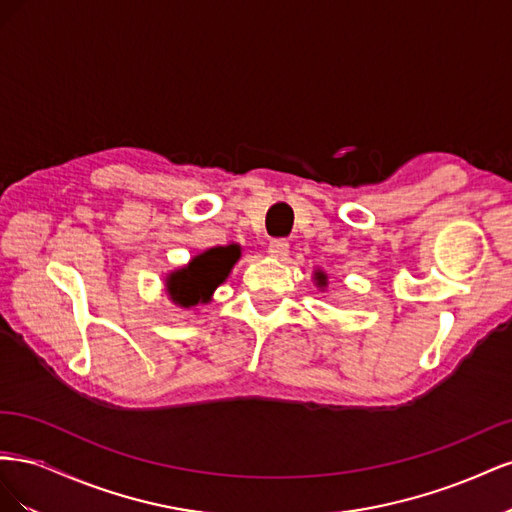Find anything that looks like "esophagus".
<instances>
[{"label":"esophagus","instance_id":"esophagus-1","mask_svg":"<svg viewBox=\"0 0 512 512\" xmlns=\"http://www.w3.org/2000/svg\"><path fill=\"white\" fill-rule=\"evenodd\" d=\"M288 241L286 239H271L267 245V252L273 258H286L288 256Z\"/></svg>","mask_w":512,"mask_h":512}]
</instances>
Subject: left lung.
Masks as SVG:
<instances>
[{"instance_id":"obj_1","label":"left lung","mask_w":512,"mask_h":512,"mask_svg":"<svg viewBox=\"0 0 512 512\" xmlns=\"http://www.w3.org/2000/svg\"><path fill=\"white\" fill-rule=\"evenodd\" d=\"M314 280L318 288H327V273L324 271H314Z\"/></svg>"}]
</instances>
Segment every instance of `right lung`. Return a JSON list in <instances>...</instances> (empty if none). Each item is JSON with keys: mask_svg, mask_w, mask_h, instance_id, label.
I'll list each match as a JSON object with an SVG mask.
<instances>
[{"mask_svg": "<svg viewBox=\"0 0 512 512\" xmlns=\"http://www.w3.org/2000/svg\"><path fill=\"white\" fill-rule=\"evenodd\" d=\"M241 258V247L235 243L209 247L196 254L188 265L170 271L164 280L168 299L181 309L205 305L213 299V292L228 280L232 267Z\"/></svg>", "mask_w": 512, "mask_h": 512, "instance_id": "obj_1", "label": "right lung"}]
</instances>
